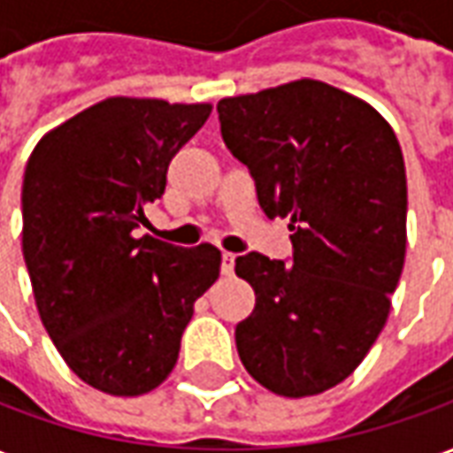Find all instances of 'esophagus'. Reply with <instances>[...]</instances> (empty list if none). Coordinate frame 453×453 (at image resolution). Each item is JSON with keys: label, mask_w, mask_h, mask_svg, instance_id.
Returning <instances> with one entry per match:
<instances>
[{"label": "esophagus", "mask_w": 453, "mask_h": 453, "mask_svg": "<svg viewBox=\"0 0 453 453\" xmlns=\"http://www.w3.org/2000/svg\"><path fill=\"white\" fill-rule=\"evenodd\" d=\"M233 266H235V255L233 252H223V257H220V272L223 274H233Z\"/></svg>", "instance_id": "esophagus-1"}]
</instances>
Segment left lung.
I'll list each match as a JSON object with an SVG mask.
<instances>
[{
	"instance_id": "left-lung-1",
	"label": "left lung",
	"mask_w": 453,
	"mask_h": 453,
	"mask_svg": "<svg viewBox=\"0 0 453 453\" xmlns=\"http://www.w3.org/2000/svg\"><path fill=\"white\" fill-rule=\"evenodd\" d=\"M218 119L262 211L294 233L291 265L235 259L255 288L237 354L276 395H318L359 366L388 320L408 242L398 138L373 106L318 80L220 99Z\"/></svg>"
}]
</instances>
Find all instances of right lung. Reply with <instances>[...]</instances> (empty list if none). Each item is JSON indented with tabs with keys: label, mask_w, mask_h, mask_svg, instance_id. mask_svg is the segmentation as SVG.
Here are the masks:
<instances>
[{
	"label": "right lung",
	"mask_w": 453,
	"mask_h": 453,
	"mask_svg": "<svg viewBox=\"0 0 453 453\" xmlns=\"http://www.w3.org/2000/svg\"><path fill=\"white\" fill-rule=\"evenodd\" d=\"M211 104L111 96L45 133L24 172L21 247L38 315L65 364L109 395L167 379L216 247L138 237L167 167Z\"/></svg>",
	"instance_id": "right-lung-1"
}]
</instances>
